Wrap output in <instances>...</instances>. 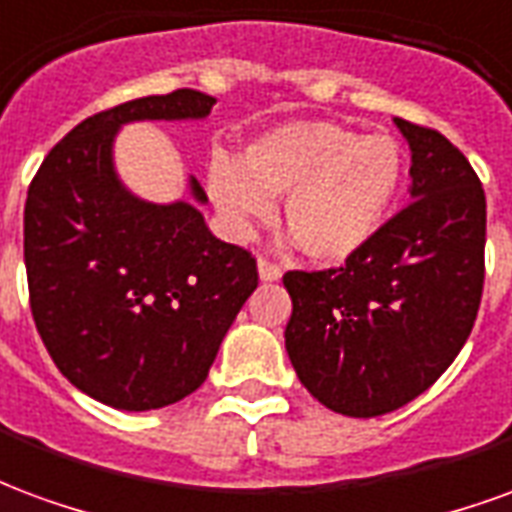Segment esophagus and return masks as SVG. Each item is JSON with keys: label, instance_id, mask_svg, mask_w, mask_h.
I'll use <instances>...</instances> for the list:
<instances>
[{"label": "esophagus", "instance_id": "obj_1", "mask_svg": "<svg viewBox=\"0 0 512 512\" xmlns=\"http://www.w3.org/2000/svg\"><path fill=\"white\" fill-rule=\"evenodd\" d=\"M283 270L270 259H259V278L261 281H281Z\"/></svg>", "mask_w": 512, "mask_h": 512}]
</instances>
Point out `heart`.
<instances>
[{
  "label": "heart",
  "mask_w": 512,
  "mask_h": 512,
  "mask_svg": "<svg viewBox=\"0 0 512 512\" xmlns=\"http://www.w3.org/2000/svg\"><path fill=\"white\" fill-rule=\"evenodd\" d=\"M404 179V152L382 133L360 136L335 122H289L245 149L215 158L207 188L234 234L270 218V196H286L283 218L305 256L338 264L382 229Z\"/></svg>",
  "instance_id": "heart-1"
}]
</instances>
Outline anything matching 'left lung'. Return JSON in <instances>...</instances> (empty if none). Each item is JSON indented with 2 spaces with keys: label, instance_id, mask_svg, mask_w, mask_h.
<instances>
[{
  "label": "left lung",
  "instance_id": "8db88e82",
  "mask_svg": "<svg viewBox=\"0 0 512 512\" xmlns=\"http://www.w3.org/2000/svg\"><path fill=\"white\" fill-rule=\"evenodd\" d=\"M412 149V201L330 270H289L286 352L308 393L379 417L425 393L475 327L486 281V193L439 130L395 119Z\"/></svg>",
  "mask_w": 512,
  "mask_h": 512
}]
</instances>
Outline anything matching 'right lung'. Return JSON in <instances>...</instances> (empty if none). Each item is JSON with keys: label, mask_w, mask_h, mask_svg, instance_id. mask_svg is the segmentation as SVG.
Listing matches in <instances>:
<instances>
[{"label": "right lung", "mask_w": 512, "mask_h": 512, "mask_svg": "<svg viewBox=\"0 0 512 512\" xmlns=\"http://www.w3.org/2000/svg\"><path fill=\"white\" fill-rule=\"evenodd\" d=\"M196 89L92 114L40 163L24 207L29 308L67 382L100 404L147 412L199 390L242 302L251 251L218 240L193 204L122 188L111 144L136 119H204ZM196 201L207 193L190 177Z\"/></svg>", "instance_id": "1"}]
</instances>
